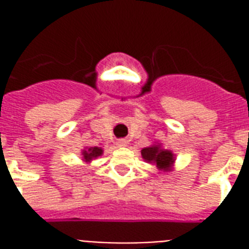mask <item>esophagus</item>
Listing matches in <instances>:
<instances>
[{"instance_id":"esophagus-1","label":"esophagus","mask_w":249,"mask_h":249,"mask_svg":"<svg viewBox=\"0 0 249 249\" xmlns=\"http://www.w3.org/2000/svg\"><path fill=\"white\" fill-rule=\"evenodd\" d=\"M116 144L119 146V147H125V146L128 144V141H126V140H119L116 142Z\"/></svg>"}]
</instances>
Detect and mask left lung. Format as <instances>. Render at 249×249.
Returning <instances> with one entry per match:
<instances>
[{
	"mask_svg": "<svg viewBox=\"0 0 249 249\" xmlns=\"http://www.w3.org/2000/svg\"><path fill=\"white\" fill-rule=\"evenodd\" d=\"M141 155L146 163L155 164L156 168L161 172H172L176 163V155L173 151L164 148L163 144L159 142H155L148 147L142 148Z\"/></svg>",
	"mask_w": 249,
	"mask_h": 249,
	"instance_id": "obj_1",
	"label": "left lung"
}]
</instances>
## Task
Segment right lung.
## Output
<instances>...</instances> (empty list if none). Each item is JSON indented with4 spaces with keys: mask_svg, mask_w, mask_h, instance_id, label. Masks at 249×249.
<instances>
[{
    "mask_svg": "<svg viewBox=\"0 0 249 249\" xmlns=\"http://www.w3.org/2000/svg\"><path fill=\"white\" fill-rule=\"evenodd\" d=\"M103 154V148L101 147H85L81 151V158L85 164H90L94 159H97Z\"/></svg>",
    "mask_w": 249,
    "mask_h": 249,
    "instance_id": "obj_1",
    "label": "right lung"
}]
</instances>
